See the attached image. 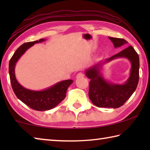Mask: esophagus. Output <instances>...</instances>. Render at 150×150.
Wrapping results in <instances>:
<instances>
[{"instance_id": "1", "label": "esophagus", "mask_w": 150, "mask_h": 150, "mask_svg": "<svg viewBox=\"0 0 150 150\" xmlns=\"http://www.w3.org/2000/svg\"><path fill=\"white\" fill-rule=\"evenodd\" d=\"M83 76H84V74H83V73H79L77 75V76H76V77H77V79L78 78H81V77H83Z\"/></svg>"}]
</instances>
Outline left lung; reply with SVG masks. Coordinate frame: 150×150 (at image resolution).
<instances>
[{"label":"left lung","mask_w":150,"mask_h":150,"mask_svg":"<svg viewBox=\"0 0 150 150\" xmlns=\"http://www.w3.org/2000/svg\"><path fill=\"white\" fill-rule=\"evenodd\" d=\"M115 47L126 44L128 42L122 38L108 37ZM118 57H126L132 64L131 75L124 84H114L107 82L102 77L100 70L104 63ZM139 56L132 46L121 51L118 54L106 59L105 62L96 63L86 70L85 75L90 79L88 96L93 105L98 107L116 108L122 106L136 91L139 81Z\"/></svg>","instance_id":"1"}]
</instances>
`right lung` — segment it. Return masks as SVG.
Wrapping results in <instances>:
<instances>
[{"label":"right lung","instance_id":"obj_1","mask_svg":"<svg viewBox=\"0 0 150 150\" xmlns=\"http://www.w3.org/2000/svg\"><path fill=\"white\" fill-rule=\"evenodd\" d=\"M40 39L39 41L27 42L18 48L12 55L9 62V75L12 88L17 98L35 110L44 111L50 110L64 99L68 87L73 83V80L61 81L47 89L36 91L27 89L18 82L15 77V65L19 58L26 51L37 43L45 41Z\"/></svg>","mask_w":150,"mask_h":150}]
</instances>
